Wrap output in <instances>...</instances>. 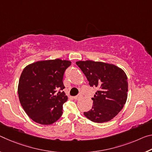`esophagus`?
<instances>
[{"mask_svg":"<svg viewBox=\"0 0 152 152\" xmlns=\"http://www.w3.org/2000/svg\"><path fill=\"white\" fill-rule=\"evenodd\" d=\"M80 97H81V96H80V95H77V96H74V99H76V100H78V99H80Z\"/></svg>","mask_w":152,"mask_h":152,"instance_id":"obj_1","label":"esophagus"}]
</instances>
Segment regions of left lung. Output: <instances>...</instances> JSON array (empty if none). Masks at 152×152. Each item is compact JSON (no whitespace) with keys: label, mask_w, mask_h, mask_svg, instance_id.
<instances>
[{"label":"left lung","mask_w":152,"mask_h":152,"mask_svg":"<svg viewBox=\"0 0 152 152\" xmlns=\"http://www.w3.org/2000/svg\"><path fill=\"white\" fill-rule=\"evenodd\" d=\"M90 86L96 87L93 105L85 116L94 122H108L123 108L127 99L128 80L124 72L113 64L93 61H77Z\"/></svg>","instance_id":"1"}]
</instances>
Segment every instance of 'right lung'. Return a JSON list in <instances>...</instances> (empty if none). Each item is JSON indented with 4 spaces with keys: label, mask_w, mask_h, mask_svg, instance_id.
<instances>
[{
    "label": "right lung",
    "mask_w": 152,
    "mask_h": 152,
    "mask_svg": "<svg viewBox=\"0 0 152 152\" xmlns=\"http://www.w3.org/2000/svg\"><path fill=\"white\" fill-rule=\"evenodd\" d=\"M71 62L59 59L40 61L28 65L21 74L18 95L21 105L34 121L51 124L63 114L67 100L62 91L63 78Z\"/></svg>",
    "instance_id": "add662e5"
}]
</instances>
